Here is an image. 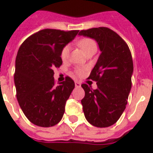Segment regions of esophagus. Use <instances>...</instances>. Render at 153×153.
Here are the masks:
<instances>
[{
	"instance_id": "1",
	"label": "esophagus",
	"mask_w": 153,
	"mask_h": 153,
	"mask_svg": "<svg viewBox=\"0 0 153 153\" xmlns=\"http://www.w3.org/2000/svg\"><path fill=\"white\" fill-rule=\"evenodd\" d=\"M74 84H75V87H80V86H81V84H80L79 82V81H75V82H74Z\"/></svg>"
}]
</instances>
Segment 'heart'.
Instances as JSON below:
<instances>
[{
	"label": "heart",
	"instance_id": "b5f03b06",
	"mask_svg": "<svg viewBox=\"0 0 153 153\" xmlns=\"http://www.w3.org/2000/svg\"><path fill=\"white\" fill-rule=\"evenodd\" d=\"M78 45L83 50V51L87 54L88 52H89L92 50H94L96 49V43L94 42V39H92L91 38H88V37H85V38H82L78 40ZM69 45H66L65 46L63 47L61 49V51H60V57L63 60H65L66 59L69 57ZM85 68H77L75 69V73L78 74V75H83L84 73H85Z\"/></svg>",
	"mask_w": 153,
	"mask_h": 153
}]
</instances>
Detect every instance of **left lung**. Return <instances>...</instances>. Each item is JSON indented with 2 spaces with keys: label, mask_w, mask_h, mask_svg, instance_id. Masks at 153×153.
I'll use <instances>...</instances> for the list:
<instances>
[{
  "label": "left lung",
  "mask_w": 153,
  "mask_h": 153,
  "mask_svg": "<svg viewBox=\"0 0 153 153\" xmlns=\"http://www.w3.org/2000/svg\"><path fill=\"white\" fill-rule=\"evenodd\" d=\"M94 39L101 54L88 78L97 82V89L83 84L81 100L87 121L98 128L114 124L128 103L132 87L133 62L128 45L116 32L107 27L83 30L79 33Z\"/></svg>",
  "instance_id": "left-lung-1"
}]
</instances>
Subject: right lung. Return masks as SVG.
Here are the masks:
<instances>
[{
  "instance_id": "right-lung-1",
  "label": "right lung",
  "mask_w": 153,
  "mask_h": 153,
  "mask_svg": "<svg viewBox=\"0 0 153 153\" xmlns=\"http://www.w3.org/2000/svg\"><path fill=\"white\" fill-rule=\"evenodd\" d=\"M79 30L45 29L22 43L16 59L14 81L19 105L25 117L39 127H52L63 117L74 88L70 77L55 84L54 69L62 65L60 51Z\"/></svg>"
}]
</instances>
